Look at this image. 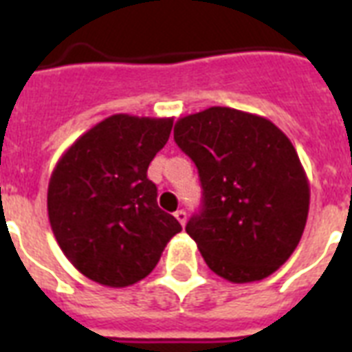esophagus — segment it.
Returning a JSON list of instances; mask_svg holds the SVG:
<instances>
[{
  "label": "esophagus",
  "mask_w": 352,
  "mask_h": 352,
  "mask_svg": "<svg viewBox=\"0 0 352 352\" xmlns=\"http://www.w3.org/2000/svg\"><path fill=\"white\" fill-rule=\"evenodd\" d=\"M175 219L179 221V223H181L182 226L186 225V212H184V210H177V212H175Z\"/></svg>",
  "instance_id": "1"
}]
</instances>
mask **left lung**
Masks as SVG:
<instances>
[{"instance_id":"8db88e82","label":"left lung","mask_w":352,"mask_h":352,"mask_svg":"<svg viewBox=\"0 0 352 352\" xmlns=\"http://www.w3.org/2000/svg\"><path fill=\"white\" fill-rule=\"evenodd\" d=\"M173 138L197 166L203 199L186 232L210 270L232 283L276 272L300 243L311 199L287 135L252 113L208 107L179 118Z\"/></svg>"}]
</instances>
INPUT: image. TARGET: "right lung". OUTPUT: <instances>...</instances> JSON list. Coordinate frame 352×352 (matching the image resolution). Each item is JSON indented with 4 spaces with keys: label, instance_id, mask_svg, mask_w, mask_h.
<instances>
[{
    "label": "right lung",
    "instance_id": "right-lung-1",
    "mask_svg": "<svg viewBox=\"0 0 352 352\" xmlns=\"http://www.w3.org/2000/svg\"><path fill=\"white\" fill-rule=\"evenodd\" d=\"M173 118L113 115L58 160L47 192L52 234L74 268L106 287L144 279L182 230L157 204L148 166Z\"/></svg>",
    "mask_w": 352,
    "mask_h": 352
}]
</instances>
